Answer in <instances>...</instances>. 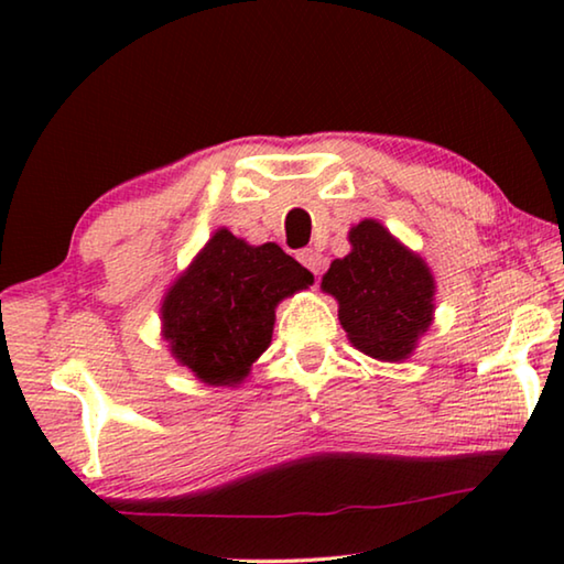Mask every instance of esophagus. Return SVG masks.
<instances>
[{
    "mask_svg": "<svg viewBox=\"0 0 564 564\" xmlns=\"http://www.w3.org/2000/svg\"><path fill=\"white\" fill-rule=\"evenodd\" d=\"M299 261L305 265V269H308L313 275H318L323 273V256L316 251V248H303V251L299 253Z\"/></svg>",
    "mask_w": 564,
    "mask_h": 564,
    "instance_id": "34e87169",
    "label": "esophagus"
}]
</instances>
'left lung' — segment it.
<instances>
[{
  "label": "left lung",
  "instance_id": "left-lung-1",
  "mask_svg": "<svg viewBox=\"0 0 564 564\" xmlns=\"http://www.w3.org/2000/svg\"><path fill=\"white\" fill-rule=\"evenodd\" d=\"M348 241L350 253L330 263L321 289L338 301L352 346L378 360H403L433 323V273L373 218L352 226Z\"/></svg>",
  "mask_w": 564,
  "mask_h": 564
}]
</instances>
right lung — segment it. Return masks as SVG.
Here are the masks:
<instances>
[{
    "label": "right lung",
    "instance_id": "right-lung-1",
    "mask_svg": "<svg viewBox=\"0 0 564 564\" xmlns=\"http://www.w3.org/2000/svg\"><path fill=\"white\" fill-rule=\"evenodd\" d=\"M311 283L281 246H248L221 228L161 305L171 356L206 386H238L271 346L275 305Z\"/></svg>",
    "mask_w": 564,
    "mask_h": 564
}]
</instances>
